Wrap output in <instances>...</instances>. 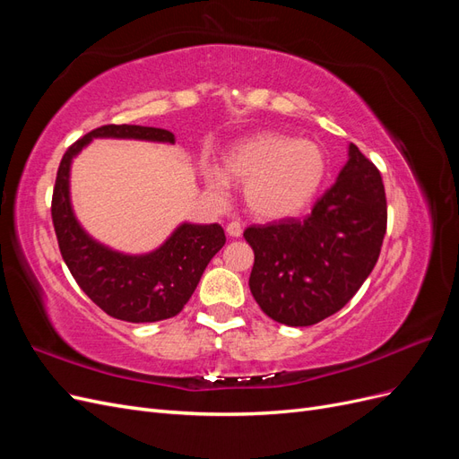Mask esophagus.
Segmentation results:
<instances>
[{"instance_id":"obj_1","label":"esophagus","mask_w":459,"mask_h":459,"mask_svg":"<svg viewBox=\"0 0 459 459\" xmlns=\"http://www.w3.org/2000/svg\"><path fill=\"white\" fill-rule=\"evenodd\" d=\"M226 231H228L230 238H241V233H243V226H241V221H238V220L230 221V224L226 226Z\"/></svg>"}]
</instances>
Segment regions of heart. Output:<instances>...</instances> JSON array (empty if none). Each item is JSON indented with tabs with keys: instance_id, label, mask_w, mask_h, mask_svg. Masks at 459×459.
Here are the masks:
<instances>
[{
	"instance_id": "heart-1",
	"label": "heart",
	"mask_w": 459,
	"mask_h": 459,
	"mask_svg": "<svg viewBox=\"0 0 459 459\" xmlns=\"http://www.w3.org/2000/svg\"><path fill=\"white\" fill-rule=\"evenodd\" d=\"M327 174L322 145L312 140L262 132L235 143L224 155V170L214 164L203 166L206 187L221 197L228 178L245 184V201L256 218L277 221L300 214Z\"/></svg>"
}]
</instances>
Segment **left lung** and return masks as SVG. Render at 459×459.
Segmentation results:
<instances>
[{
  "label": "left lung",
  "mask_w": 459,
  "mask_h": 459,
  "mask_svg": "<svg viewBox=\"0 0 459 459\" xmlns=\"http://www.w3.org/2000/svg\"><path fill=\"white\" fill-rule=\"evenodd\" d=\"M386 231L379 170L354 143L349 160L304 220L247 228L255 264L248 287L262 312L290 327L339 312L377 264Z\"/></svg>",
  "instance_id": "8db88e82"
}]
</instances>
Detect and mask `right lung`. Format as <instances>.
<instances>
[{"instance_id": "obj_1", "label": "right lung", "mask_w": 459, "mask_h": 459, "mask_svg": "<svg viewBox=\"0 0 459 459\" xmlns=\"http://www.w3.org/2000/svg\"><path fill=\"white\" fill-rule=\"evenodd\" d=\"M95 137L174 143L162 128L107 124L66 149L55 179L51 218L63 260L80 289L110 317L132 324L160 322L182 312L197 289L208 262L226 243L220 224H182L147 255L113 251L84 231L71 204V164Z\"/></svg>"}]
</instances>
